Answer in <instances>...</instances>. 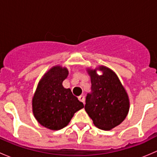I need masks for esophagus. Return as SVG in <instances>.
Wrapping results in <instances>:
<instances>
[{"instance_id":"34e87169","label":"esophagus","mask_w":157,"mask_h":157,"mask_svg":"<svg viewBox=\"0 0 157 157\" xmlns=\"http://www.w3.org/2000/svg\"><path fill=\"white\" fill-rule=\"evenodd\" d=\"M78 99H79V100L80 101V102H84V101H85V97H84V96H82V95H81V96H79V97H78Z\"/></svg>"}]
</instances>
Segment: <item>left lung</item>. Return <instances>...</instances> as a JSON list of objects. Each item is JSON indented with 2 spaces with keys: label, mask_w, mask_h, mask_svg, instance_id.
<instances>
[{
  "label": "left lung",
  "mask_w": 157,
  "mask_h": 157,
  "mask_svg": "<svg viewBox=\"0 0 157 157\" xmlns=\"http://www.w3.org/2000/svg\"><path fill=\"white\" fill-rule=\"evenodd\" d=\"M99 76L96 70L89 71L91 92L86 97L85 110L95 125L108 131L121 124L127 116L129 100L127 93L116 74L108 67H100Z\"/></svg>",
  "instance_id": "8db88e82"
}]
</instances>
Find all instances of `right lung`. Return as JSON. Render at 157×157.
<instances>
[{"instance_id": "obj_1", "label": "right lung", "mask_w": 157, "mask_h": 157, "mask_svg": "<svg viewBox=\"0 0 157 157\" xmlns=\"http://www.w3.org/2000/svg\"><path fill=\"white\" fill-rule=\"evenodd\" d=\"M67 74L68 71L65 67H52L39 82L33 99L35 118L48 129L60 130L64 128L74 113L84 107L70 89L62 86Z\"/></svg>"}]
</instances>
